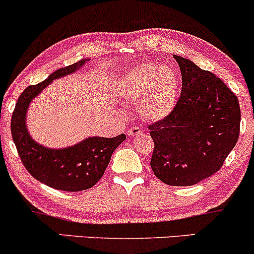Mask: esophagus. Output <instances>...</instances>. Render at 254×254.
Segmentation results:
<instances>
[{
  "label": "esophagus",
  "instance_id": "1",
  "mask_svg": "<svg viewBox=\"0 0 254 254\" xmlns=\"http://www.w3.org/2000/svg\"><path fill=\"white\" fill-rule=\"evenodd\" d=\"M142 132V130L138 127H132L127 130V135L129 136H136V135H140Z\"/></svg>",
  "mask_w": 254,
  "mask_h": 254
}]
</instances>
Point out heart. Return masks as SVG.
Here are the masks:
<instances>
[{
  "label": "heart",
  "mask_w": 254,
  "mask_h": 254,
  "mask_svg": "<svg viewBox=\"0 0 254 254\" xmlns=\"http://www.w3.org/2000/svg\"><path fill=\"white\" fill-rule=\"evenodd\" d=\"M119 95L127 101H140V112L150 121H160L176 105L180 80L169 66L142 64L119 82Z\"/></svg>",
  "instance_id": "1"
}]
</instances>
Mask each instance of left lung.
I'll use <instances>...</instances> for the list:
<instances>
[{
  "instance_id": "8db88e82",
  "label": "left lung",
  "mask_w": 254,
  "mask_h": 254,
  "mask_svg": "<svg viewBox=\"0 0 254 254\" xmlns=\"http://www.w3.org/2000/svg\"><path fill=\"white\" fill-rule=\"evenodd\" d=\"M174 58L182 90L169 116L148 125L154 142L150 168L169 186H193L219 171L240 135L238 96L212 72Z\"/></svg>"
}]
</instances>
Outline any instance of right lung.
<instances>
[{"label": "right lung", "instance_id": "right-lung-1", "mask_svg": "<svg viewBox=\"0 0 254 254\" xmlns=\"http://www.w3.org/2000/svg\"><path fill=\"white\" fill-rule=\"evenodd\" d=\"M85 61L57 69L43 82L27 86L16 101L10 121L14 144L25 169L33 178L58 190L79 191L95 186L104 176L114 149L127 138L124 133L112 138L96 136L68 148L50 149L30 137L25 118L31 100L53 80L73 73Z\"/></svg>", "mask_w": 254, "mask_h": 254}]
</instances>
